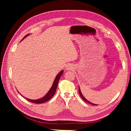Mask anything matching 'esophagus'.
Wrapping results in <instances>:
<instances>
[{
    "mask_svg": "<svg viewBox=\"0 0 131 131\" xmlns=\"http://www.w3.org/2000/svg\"><path fill=\"white\" fill-rule=\"evenodd\" d=\"M66 69L67 70H70L71 69H72V66H71L70 65H68L67 66H66Z\"/></svg>",
    "mask_w": 131,
    "mask_h": 131,
    "instance_id": "obj_1",
    "label": "esophagus"
}]
</instances>
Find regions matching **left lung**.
<instances>
[{"label": "left lung", "mask_w": 131, "mask_h": 131, "mask_svg": "<svg viewBox=\"0 0 131 131\" xmlns=\"http://www.w3.org/2000/svg\"><path fill=\"white\" fill-rule=\"evenodd\" d=\"M79 94H80V96L81 97V98L83 99V100L85 101V102H87V103H90V104H91V105H97L96 104H94V103H91V102H89L88 101H87V99H86L85 97H84V96L83 95V94H82V93H81V90H80V87H79Z\"/></svg>", "instance_id": "left-lung-1"}]
</instances>
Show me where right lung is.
Instances as JSON below:
<instances>
[{
  "mask_svg": "<svg viewBox=\"0 0 131 131\" xmlns=\"http://www.w3.org/2000/svg\"><path fill=\"white\" fill-rule=\"evenodd\" d=\"M28 35H29V34L26 35V36L24 37L23 39L24 38H25L26 36H28ZM63 70H61V72L57 74V76H56V77H55V79L54 80V83H53V84H52L51 88H50L49 91H48L47 93V94H46L45 96L42 97V98L39 99H36V100H32V99H28V98H26V97H25V99H27L28 101L30 102L34 103H42L46 102L48 101V100H50V99L51 98V97L53 96H54V95L55 94V92H56V90H57V86H58V84L59 80V79H60L61 76L63 74Z\"/></svg>",
  "mask_w": 131,
  "mask_h": 131,
  "instance_id": "1",
  "label": "right lung"
}]
</instances>
